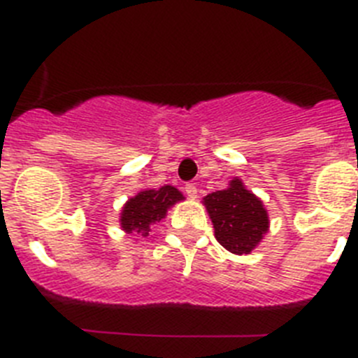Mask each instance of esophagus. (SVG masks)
Listing matches in <instances>:
<instances>
[{
	"instance_id": "34e87169",
	"label": "esophagus",
	"mask_w": 358,
	"mask_h": 358,
	"mask_svg": "<svg viewBox=\"0 0 358 358\" xmlns=\"http://www.w3.org/2000/svg\"><path fill=\"white\" fill-rule=\"evenodd\" d=\"M185 192H186V195H188L189 199H195V197H197V186L192 185V182L185 186Z\"/></svg>"
}]
</instances>
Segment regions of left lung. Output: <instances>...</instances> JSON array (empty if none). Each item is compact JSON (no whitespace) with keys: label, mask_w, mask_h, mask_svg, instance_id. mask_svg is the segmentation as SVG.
<instances>
[{"label":"left lung","mask_w":358,"mask_h":358,"mask_svg":"<svg viewBox=\"0 0 358 358\" xmlns=\"http://www.w3.org/2000/svg\"><path fill=\"white\" fill-rule=\"evenodd\" d=\"M215 227V238L233 255H251L268 231V213L260 197L249 192L240 177L226 189L202 199Z\"/></svg>","instance_id":"obj_1"}]
</instances>
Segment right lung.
I'll use <instances>...</instances> for the list:
<instances>
[{"label": "right lung", "mask_w": 358, "mask_h": 358, "mask_svg": "<svg viewBox=\"0 0 358 358\" xmlns=\"http://www.w3.org/2000/svg\"><path fill=\"white\" fill-rule=\"evenodd\" d=\"M185 201V195L176 186H161V188H145L129 199L120 213V226L125 233H136L140 236H150L152 227L159 224L169 210Z\"/></svg>", "instance_id": "right-lung-1"}]
</instances>
